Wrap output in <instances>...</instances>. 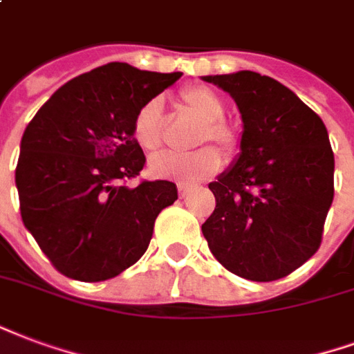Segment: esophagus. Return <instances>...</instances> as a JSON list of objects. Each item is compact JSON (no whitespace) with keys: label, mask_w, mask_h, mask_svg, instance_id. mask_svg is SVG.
<instances>
[{"label":"esophagus","mask_w":354,"mask_h":354,"mask_svg":"<svg viewBox=\"0 0 354 354\" xmlns=\"http://www.w3.org/2000/svg\"><path fill=\"white\" fill-rule=\"evenodd\" d=\"M178 193H180V197H182V198L187 197V193H189V187H185V185H178Z\"/></svg>","instance_id":"obj_1"}]
</instances>
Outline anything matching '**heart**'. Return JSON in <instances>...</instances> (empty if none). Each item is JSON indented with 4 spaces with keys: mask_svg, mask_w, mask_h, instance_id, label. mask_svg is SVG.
I'll use <instances>...</instances> for the list:
<instances>
[{
    "mask_svg": "<svg viewBox=\"0 0 354 354\" xmlns=\"http://www.w3.org/2000/svg\"><path fill=\"white\" fill-rule=\"evenodd\" d=\"M180 103L191 116L201 122L193 144L212 142L223 157H232L240 148L238 131L225 122V104L216 91L206 86H189L180 93ZM165 116L159 99L144 103L133 118V138L146 153H156L163 146ZM212 146H203L189 153H161L150 161L151 174L178 184H198L221 167V157Z\"/></svg>",
    "mask_w": 354,
    "mask_h": 354,
    "instance_id": "1",
    "label": "heart"
}]
</instances>
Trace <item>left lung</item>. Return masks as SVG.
Wrapping results in <instances>:
<instances>
[{"instance_id": "8db88e82", "label": "left lung", "mask_w": 354, "mask_h": 354, "mask_svg": "<svg viewBox=\"0 0 354 354\" xmlns=\"http://www.w3.org/2000/svg\"><path fill=\"white\" fill-rule=\"evenodd\" d=\"M236 101L240 157L208 187L203 225L214 257L251 281H276L315 255L334 198V151L323 120L289 88L253 71L203 77Z\"/></svg>"}]
</instances>
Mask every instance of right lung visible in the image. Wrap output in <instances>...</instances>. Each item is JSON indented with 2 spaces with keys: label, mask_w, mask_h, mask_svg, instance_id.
<instances>
[{
  "label": "right lung",
  "mask_w": 354,
  "mask_h": 354,
  "mask_svg": "<svg viewBox=\"0 0 354 354\" xmlns=\"http://www.w3.org/2000/svg\"><path fill=\"white\" fill-rule=\"evenodd\" d=\"M180 77L101 65L62 86L24 131L17 165L22 221L64 276L104 281L148 250L157 216L178 189L167 180L124 184L146 165L131 127L138 109Z\"/></svg>",
  "instance_id": "right-lung-1"
}]
</instances>
